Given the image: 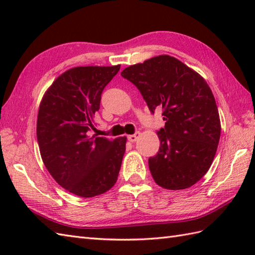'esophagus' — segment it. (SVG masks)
Returning <instances> with one entry per match:
<instances>
[{
  "instance_id": "esophagus-1",
  "label": "esophagus",
  "mask_w": 255,
  "mask_h": 255,
  "mask_svg": "<svg viewBox=\"0 0 255 255\" xmlns=\"http://www.w3.org/2000/svg\"><path fill=\"white\" fill-rule=\"evenodd\" d=\"M139 136H140V132H139V131H136V132H134L133 134H129V136H128L127 138H128L129 141L134 142V141H136V140L138 139V137H139Z\"/></svg>"
}]
</instances>
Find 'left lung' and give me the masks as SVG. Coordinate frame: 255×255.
I'll list each match as a JSON object with an SVG mask.
<instances>
[{"label": "left lung", "mask_w": 255, "mask_h": 255, "mask_svg": "<svg viewBox=\"0 0 255 255\" xmlns=\"http://www.w3.org/2000/svg\"><path fill=\"white\" fill-rule=\"evenodd\" d=\"M122 77L137 86L151 113L163 111L159 152L149 158L154 182L172 191L191 187L209 170L220 138L218 108L207 82L167 55L128 67Z\"/></svg>", "instance_id": "left-lung-1"}]
</instances>
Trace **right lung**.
<instances>
[{"label":"right lung","instance_id":"add662e5","mask_svg":"<svg viewBox=\"0 0 255 255\" xmlns=\"http://www.w3.org/2000/svg\"><path fill=\"white\" fill-rule=\"evenodd\" d=\"M121 69L77 67L58 77L42 97L37 140L44 164L59 185L80 197H94L115 185L126 137L91 134L101 95Z\"/></svg>","mask_w":255,"mask_h":255}]
</instances>
